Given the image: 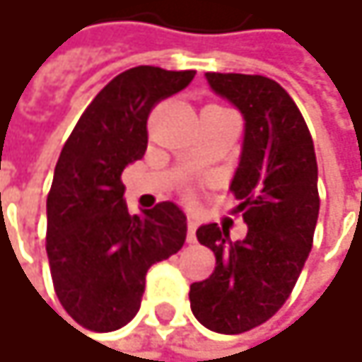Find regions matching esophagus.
Here are the masks:
<instances>
[{
    "label": "esophagus",
    "mask_w": 362,
    "mask_h": 362,
    "mask_svg": "<svg viewBox=\"0 0 362 362\" xmlns=\"http://www.w3.org/2000/svg\"><path fill=\"white\" fill-rule=\"evenodd\" d=\"M194 230H197V220L192 216H188V220H186V241L188 243H194Z\"/></svg>",
    "instance_id": "esophagus-1"
}]
</instances>
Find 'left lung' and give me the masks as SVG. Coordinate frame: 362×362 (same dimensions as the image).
I'll list each match as a JSON object with an SVG mask.
<instances>
[{
    "label": "left lung",
    "mask_w": 362,
    "mask_h": 362,
    "mask_svg": "<svg viewBox=\"0 0 362 362\" xmlns=\"http://www.w3.org/2000/svg\"><path fill=\"white\" fill-rule=\"evenodd\" d=\"M205 77L245 117L243 153L230 192L247 235L230 241L228 228L218 224L197 230L199 243L216 255V268L190 285L188 298L201 325L237 335L274 317L298 283L321 207L319 168L302 112L274 79L241 73Z\"/></svg>",
    "instance_id": "obj_1"
}]
</instances>
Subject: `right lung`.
Returning a JSON list of instances; mask_svg holds the SVG:
<instances>
[{"label": "right lung", "mask_w": 362, "mask_h": 362, "mask_svg": "<svg viewBox=\"0 0 362 362\" xmlns=\"http://www.w3.org/2000/svg\"><path fill=\"white\" fill-rule=\"evenodd\" d=\"M192 77L194 71L159 66L123 71L96 94L62 146L47 192L45 252L62 308L90 331L127 325L140 308L148 268L184 245L180 207L161 201L142 218L132 216L121 172L144 155L155 105Z\"/></svg>", "instance_id": "add662e5"}]
</instances>
